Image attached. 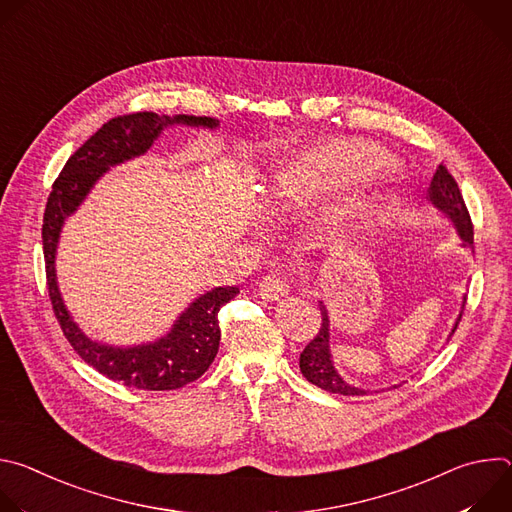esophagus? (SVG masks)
<instances>
[{"label": "esophagus", "mask_w": 512, "mask_h": 512, "mask_svg": "<svg viewBox=\"0 0 512 512\" xmlns=\"http://www.w3.org/2000/svg\"><path fill=\"white\" fill-rule=\"evenodd\" d=\"M289 279L283 277L281 273H267L259 281V294L263 300H281L289 294Z\"/></svg>", "instance_id": "34e87169"}]
</instances>
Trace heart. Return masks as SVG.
I'll return each mask as SVG.
<instances>
[{"mask_svg":"<svg viewBox=\"0 0 512 512\" xmlns=\"http://www.w3.org/2000/svg\"><path fill=\"white\" fill-rule=\"evenodd\" d=\"M360 152L346 143H326L289 158L277 170V192L285 204H310L334 196L360 180Z\"/></svg>","mask_w":512,"mask_h":512,"instance_id":"heart-1","label":"heart"}]
</instances>
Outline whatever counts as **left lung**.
Masks as SVG:
<instances>
[{"mask_svg":"<svg viewBox=\"0 0 512 512\" xmlns=\"http://www.w3.org/2000/svg\"><path fill=\"white\" fill-rule=\"evenodd\" d=\"M427 200L433 204V208L440 210L448 221L452 223V227L456 229L458 237L462 239V247L470 249L474 253V229H472V221L468 208L464 204L462 192L454 180V176L446 170V166L440 164V168L435 170L429 188H427ZM320 304V312H322V328L316 334V338L304 348V352L300 354V371L302 375L316 387L328 391V393H338V395H367V393H379V391H371V389H362L356 387L352 383H348L336 369L334 358H332V348H330V316L328 310L324 306L322 300H318ZM464 304H466V296H464ZM462 304V308H464ZM462 320V312L456 318V324L448 336V340L452 338V334L458 328V322ZM399 387V385H393Z\"/></svg>","mask_w":512,"mask_h":512,"instance_id":"8db88e82","label":"left lung"}]
</instances>
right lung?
Wrapping results in <instances>:
<instances>
[{"mask_svg": "<svg viewBox=\"0 0 512 512\" xmlns=\"http://www.w3.org/2000/svg\"><path fill=\"white\" fill-rule=\"evenodd\" d=\"M174 125L216 129L218 119L194 115L170 117L145 111L107 121L64 164L60 176L52 184L42 225L48 294L66 340L87 364L107 379L145 391L180 389L208 371L218 352V342H221L218 310L239 294V287H212L206 294L198 296L176 318L170 332L158 340L115 346L93 340L70 316L58 287L56 253L66 218L79 210L95 184L111 168L143 156L164 129Z\"/></svg>", "mask_w": 512, "mask_h": 512, "instance_id": "1", "label": "right lung"}]
</instances>
